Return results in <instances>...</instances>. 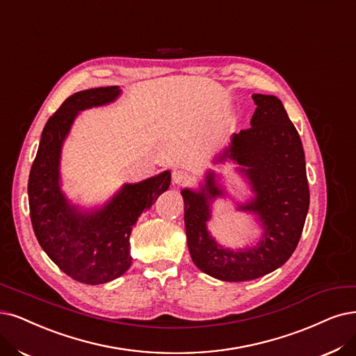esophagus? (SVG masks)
Listing matches in <instances>:
<instances>
[{
    "label": "esophagus",
    "mask_w": 356,
    "mask_h": 356,
    "mask_svg": "<svg viewBox=\"0 0 356 356\" xmlns=\"http://www.w3.org/2000/svg\"><path fill=\"white\" fill-rule=\"evenodd\" d=\"M192 179H193L192 175L185 170H176L173 173V181L176 185H189Z\"/></svg>",
    "instance_id": "1"
}]
</instances>
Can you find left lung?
<instances>
[{"label": "left lung", "instance_id": "1", "mask_svg": "<svg viewBox=\"0 0 356 356\" xmlns=\"http://www.w3.org/2000/svg\"><path fill=\"white\" fill-rule=\"evenodd\" d=\"M252 99L257 110L251 127L234 134L214 163L227 158L238 163L251 183L255 198L238 209L258 217L262 234L257 245L233 251L209 234L211 202L225 195L214 171H207L200 191H181L192 261L222 282L254 280L282 267L298 246L309 208L305 154L296 127L277 97L254 94Z\"/></svg>", "mask_w": 356, "mask_h": 356}]
</instances>
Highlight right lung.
<instances>
[{"label":"right lung","instance_id":"1","mask_svg":"<svg viewBox=\"0 0 356 356\" xmlns=\"http://www.w3.org/2000/svg\"><path fill=\"white\" fill-rule=\"evenodd\" d=\"M118 86L76 92L52 114L42 130L31 168L28 195L36 239L52 262L76 282L102 284L124 274L131 266L130 233L145 209L170 186L163 173L126 183L101 208L82 211L61 191L60 158L77 114L115 101Z\"/></svg>","mask_w":356,"mask_h":356}]
</instances>
